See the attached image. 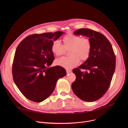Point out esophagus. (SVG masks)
<instances>
[{
    "instance_id": "34e87169",
    "label": "esophagus",
    "mask_w": 128,
    "mask_h": 128,
    "mask_svg": "<svg viewBox=\"0 0 128 128\" xmlns=\"http://www.w3.org/2000/svg\"><path fill=\"white\" fill-rule=\"evenodd\" d=\"M71 72V70H69V69H67L66 70L67 74H69V73Z\"/></svg>"
}]
</instances>
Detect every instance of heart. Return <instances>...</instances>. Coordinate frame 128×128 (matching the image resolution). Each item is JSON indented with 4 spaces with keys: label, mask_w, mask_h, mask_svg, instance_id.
Listing matches in <instances>:
<instances>
[{
    "label": "heart",
    "mask_w": 128,
    "mask_h": 128,
    "mask_svg": "<svg viewBox=\"0 0 128 128\" xmlns=\"http://www.w3.org/2000/svg\"><path fill=\"white\" fill-rule=\"evenodd\" d=\"M62 44L58 40L52 42L51 50L56 56L63 54L65 50H68V57H63L57 59L55 63L57 65L66 69H71L77 66L80 60L82 62L86 61L92 51V42L87 36L80 38V36L69 33L65 35L62 38Z\"/></svg>",
    "instance_id": "heart-1"
}]
</instances>
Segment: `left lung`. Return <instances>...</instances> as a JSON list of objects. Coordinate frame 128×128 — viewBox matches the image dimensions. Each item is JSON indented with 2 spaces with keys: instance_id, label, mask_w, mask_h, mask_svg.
I'll return each mask as SVG.
<instances>
[{
  "instance_id": "8db88e82",
  "label": "left lung",
  "mask_w": 128,
  "mask_h": 128,
  "mask_svg": "<svg viewBox=\"0 0 128 128\" xmlns=\"http://www.w3.org/2000/svg\"><path fill=\"white\" fill-rule=\"evenodd\" d=\"M74 34L88 37L92 48L88 59L72 70L76 79L72 89L81 100L95 101L105 94L110 85L116 69V55L110 42L103 34L87 28L77 30ZM82 69L86 71L82 72Z\"/></svg>"
}]
</instances>
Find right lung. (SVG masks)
<instances>
[{
	"label": "right lung",
	"mask_w": 128,
	"mask_h": 128,
	"mask_svg": "<svg viewBox=\"0 0 128 128\" xmlns=\"http://www.w3.org/2000/svg\"><path fill=\"white\" fill-rule=\"evenodd\" d=\"M63 34L58 31L34 34L18 45L12 66L14 81L28 99L40 102L53 92L57 80L66 74L60 66L48 68L54 59L51 46Z\"/></svg>",
	"instance_id": "right-lung-1"
}]
</instances>
